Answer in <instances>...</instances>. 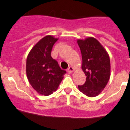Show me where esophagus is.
I'll list each match as a JSON object with an SVG mask.
<instances>
[{"mask_svg": "<svg viewBox=\"0 0 130 130\" xmlns=\"http://www.w3.org/2000/svg\"><path fill=\"white\" fill-rule=\"evenodd\" d=\"M73 70H73V68L72 67V66H70V67L68 68V72L71 73L73 72Z\"/></svg>", "mask_w": 130, "mask_h": 130, "instance_id": "1", "label": "esophagus"}]
</instances>
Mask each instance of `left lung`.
I'll return each instance as SVG.
<instances>
[{
	"instance_id": "obj_1",
	"label": "left lung",
	"mask_w": 130,
	"mask_h": 130,
	"mask_svg": "<svg viewBox=\"0 0 130 130\" xmlns=\"http://www.w3.org/2000/svg\"><path fill=\"white\" fill-rule=\"evenodd\" d=\"M82 56L81 68L87 76L79 90L88 97H95L104 90L111 75L109 56L96 38L88 37L77 40Z\"/></svg>"
}]
</instances>
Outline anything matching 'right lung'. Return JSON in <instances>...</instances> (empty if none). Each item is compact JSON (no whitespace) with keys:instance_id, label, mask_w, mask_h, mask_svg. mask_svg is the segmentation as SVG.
<instances>
[{"instance_id":"obj_1","label":"right lung","mask_w":130,"mask_h":130,"mask_svg":"<svg viewBox=\"0 0 130 130\" xmlns=\"http://www.w3.org/2000/svg\"><path fill=\"white\" fill-rule=\"evenodd\" d=\"M57 40L53 36H45L32 48L26 58L28 81L36 91L44 96L57 90L66 73L51 56L53 46Z\"/></svg>"}]
</instances>
